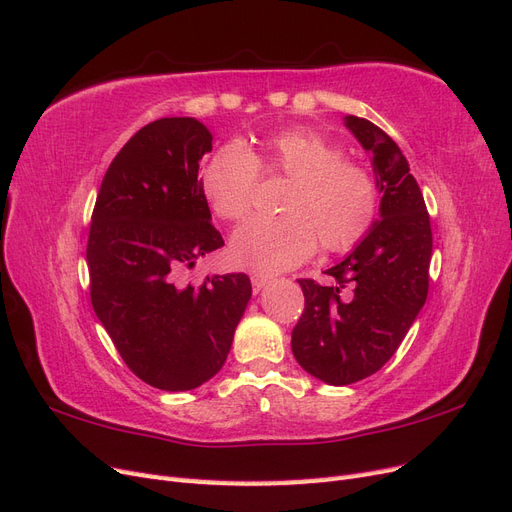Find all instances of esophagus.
I'll return each mask as SVG.
<instances>
[{
	"mask_svg": "<svg viewBox=\"0 0 512 512\" xmlns=\"http://www.w3.org/2000/svg\"><path fill=\"white\" fill-rule=\"evenodd\" d=\"M268 283H270L268 276H263V274H253V276H251V285H253V291H255V293H259Z\"/></svg>",
	"mask_w": 512,
	"mask_h": 512,
	"instance_id": "obj_1",
	"label": "esophagus"
}]
</instances>
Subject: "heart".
Returning a JSON list of instances; mask_svg holds the SVG:
<instances>
[{
  "label": "heart",
  "mask_w": 512,
  "mask_h": 512,
  "mask_svg": "<svg viewBox=\"0 0 512 512\" xmlns=\"http://www.w3.org/2000/svg\"><path fill=\"white\" fill-rule=\"evenodd\" d=\"M263 174L291 178L278 217H253L232 238L229 255L246 270L272 274L298 266L317 251L346 253L366 238L378 212V185L364 163L306 127L283 129L251 153L227 142L200 170V189L217 217L242 221Z\"/></svg>",
  "instance_id": "obj_1"
}]
</instances>
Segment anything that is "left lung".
<instances>
[{
  "instance_id": "8db88e82",
  "label": "left lung",
  "mask_w": 512,
  "mask_h": 512,
  "mask_svg": "<svg viewBox=\"0 0 512 512\" xmlns=\"http://www.w3.org/2000/svg\"><path fill=\"white\" fill-rule=\"evenodd\" d=\"M383 191L381 221L355 251L329 268L332 283L300 278L304 310L291 332L298 364L329 385H351L398 351L430 291L432 225L408 161L381 127L346 117Z\"/></svg>"
}]
</instances>
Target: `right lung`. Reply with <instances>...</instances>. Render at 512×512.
Listing matches in <instances>:
<instances>
[{"instance_id":"add662e5","label":"right lung","mask_w":512,"mask_h":512,"mask_svg":"<svg viewBox=\"0 0 512 512\" xmlns=\"http://www.w3.org/2000/svg\"><path fill=\"white\" fill-rule=\"evenodd\" d=\"M210 131L195 119L144 125L108 166L91 214L87 263L97 319L146 385L189 391L217 374L251 300L244 272L180 285L225 244L200 189Z\"/></svg>"}]
</instances>
